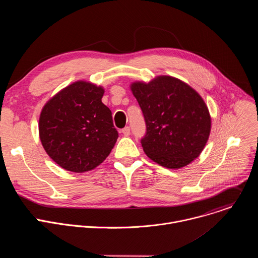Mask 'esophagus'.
<instances>
[{"label": "esophagus", "instance_id": "obj_1", "mask_svg": "<svg viewBox=\"0 0 258 258\" xmlns=\"http://www.w3.org/2000/svg\"><path fill=\"white\" fill-rule=\"evenodd\" d=\"M122 134L124 135V136H130L131 135V128H130V126H125L124 128H122Z\"/></svg>", "mask_w": 258, "mask_h": 258}]
</instances>
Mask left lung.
I'll return each instance as SVG.
<instances>
[{"label": "left lung", "mask_w": 258, "mask_h": 258, "mask_svg": "<svg viewBox=\"0 0 258 258\" xmlns=\"http://www.w3.org/2000/svg\"><path fill=\"white\" fill-rule=\"evenodd\" d=\"M131 91L147 126L141 140L147 156L161 166L177 169L201 154L210 135L211 117L192 87L176 78L159 76L149 83H132Z\"/></svg>", "instance_id": "left-lung-1"}]
</instances>
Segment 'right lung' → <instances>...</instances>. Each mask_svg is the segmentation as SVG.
Wrapping results in <instances>:
<instances>
[{"instance_id":"obj_1","label":"right lung","mask_w":258,"mask_h":258,"mask_svg":"<svg viewBox=\"0 0 258 258\" xmlns=\"http://www.w3.org/2000/svg\"><path fill=\"white\" fill-rule=\"evenodd\" d=\"M104 89L78 81L53 96L43 107L39 135L45 151L60 167L86 172L110 154L118 133L112 113L102 103Z\"/></svg>"}]
</instances>
